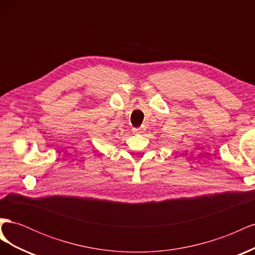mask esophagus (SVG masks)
I'll return each mask as SVG.
<instances>
[{"label": "esophagus", "mask_w": 255, "mask_h": 255, "mask_svg": "<svg viewBox=\"0 0 255 255\" xmlns=\"http://www.w3.org/2000/svg\"><path fill=\"white\" fill-rule=\"evenodd\" d=\"M144 129H145V128H143L142 127H140V128H133V132H134V133H143Z\"/></svg>", "instance_id": "34e87169"}]
</instances>
